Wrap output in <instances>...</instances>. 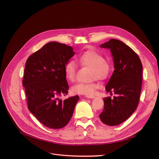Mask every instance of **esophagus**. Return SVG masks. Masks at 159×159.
Listing matches in <instances>:
<instances>
[{"label": "esophagus", "mask_w": 159, "mask_h": 159, "mask_svg": "<svg viewBox=\"0 0 159 159\" xmlns=\"http://www.w3.org/2000/svg\"><path fill=\"white\" fill-rule=\"evenodd\" d=\"M86 97L88 98H96V97H95V96H86Z\"/></svg>", "instance_id": "1"}]
</instances>
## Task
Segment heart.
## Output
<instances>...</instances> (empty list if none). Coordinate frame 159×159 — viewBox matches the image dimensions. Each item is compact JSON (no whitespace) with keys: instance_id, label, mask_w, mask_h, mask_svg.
Masks as SVG:
<instances>
[{"instance_id":"heart-1","label":"heart","mask_w":159,"mask_h":159,"mask_svg":"<svg viewBox=\"0 0 159 159\" xmlns=\"http://www.w3.org/2000/svg\"><path fill=\"white\" fill-rule=\"evenodd\" d=\"M78 62L81 66L91 68V78L106 80L109 77L111 72V65L105 60L104 57L94 50H88L81 53L78 57ZM76 65L73 61L68 62L65 66V75L68 81L72 82L75 78ZM100 84L97 81L90 84L79 83L72 87L74 94H84L90 96L94 93Z\"/></svg>"}]
</instances>
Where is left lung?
Segmentation results:
<instances>
[{"instance_id": "obj_1", "label": "left lung", "mask_w": 159, "mask_h": 159, "mask_svg": "<svg viewBox=\"0 0 159 159\" xmlns=\"http://www.w3.org/2000/svg\"><path fill=\"white\" fill-rule=\"evenodd\" d=\"M112 54L115 70L106 86V92L116 95L104 98L102 122L109 126L119 125L137 108L142 84V64L138 55L126 44L111 39L100 46Z\"/></svg>"}]
</instances>
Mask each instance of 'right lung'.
<instances>
[{"label": "right lung", "instance_id": "right-lung-1", "mask_svg": "<svg viewBox=\"0 0 159 159\" xmlns=\"http://www.w3.org/2000/svg\"><path fill=\"white\" fill-rule=\"evenodd\" d=\"M74 54L71 46L51 42L30 55L26 61L23 85L28 109L48 128L65 126L80 98L78 95L64 100L59 98L68 93L65 66Z\"/></svg>", "mask_w": 159, "mask_h": 159}]
</instances>
